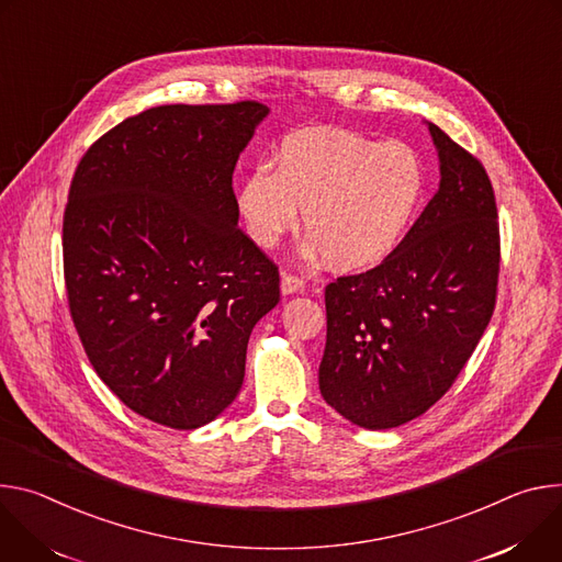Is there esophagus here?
<instances>
[{
    "mask_svg": "<svg viewBox=\"0 0 562 562\" xmlns=\"http://www.w3.org/2000/svg\"><path fill=\"white\" fill-rule=\"evenodd\" d=\"M299 290H303V279L301 277H296V274H283L281 277V294L283 296L296 294Z\"/></svg>",
    "mask_w": 562,
    "mask_h": 562,
    "instance_id": "1",
    "label": "esophagus"
}]
</instances>
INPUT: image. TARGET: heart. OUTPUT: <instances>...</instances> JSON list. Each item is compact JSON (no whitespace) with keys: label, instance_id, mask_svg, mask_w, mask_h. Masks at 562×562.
Wrapping results in <instances>:
<instances>
[{"label":"heart","instance_id":"heart-1","mask_svg":"<svg viewBox=\"0 0 562 562\" xmlns=\"http://www.w3.org/2000/svg\"><path fill=\"white\" fill-rule=\"evenodd\" d=\"M426 192L422 156L397 140L346 130H305L236 187L240 223L259 247H274L301 221L310 255L339 272L389 261L408 236Z\"/></svg>","mask_w":562,"mask_h":562}]
</instances>
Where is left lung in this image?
Wrapping results in <instances>:
<instances>
[{
  "mask_svg": "<svg viewBox=\"0 0 562 562\" xmlns=\"http://www.w3.org/2000/svg\"><path fill=\"white\" fill-rule=\"evenodd\" d=\"M440 187L397 252L326 288L319 391L348 422L386 430L415 419L456 382L495 305L501 236L491 180L426 122Z\"/></svg>",
  "mask_w": 562,
  "mask_h": 562,
  "instance_id": "left-lung-1",
  "label": "left lung"
}]
</instances>
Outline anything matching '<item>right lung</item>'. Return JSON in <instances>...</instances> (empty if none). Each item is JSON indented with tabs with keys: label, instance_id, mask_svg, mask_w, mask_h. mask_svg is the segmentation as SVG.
Listing matches in <instances>:
<instances>
[{
	"label": "right lung",
	"instance_id": "right-lung-1",
	"mask_svg": "<svg viewBox=\"0 0 562 562\" xmlns=\"http://www.w3.org/2000/svg\"><path fill=\"white\" fill-rule=\"evenodd\" d=\"M270 109L165 104L122 120L80 160L65 212L71 317L98 378L180 430L238 395L279 272L238 229L232 173Z\"/></svg>",
	"mask_w": 562,
	"mask_h": 562
}]
</instances>
